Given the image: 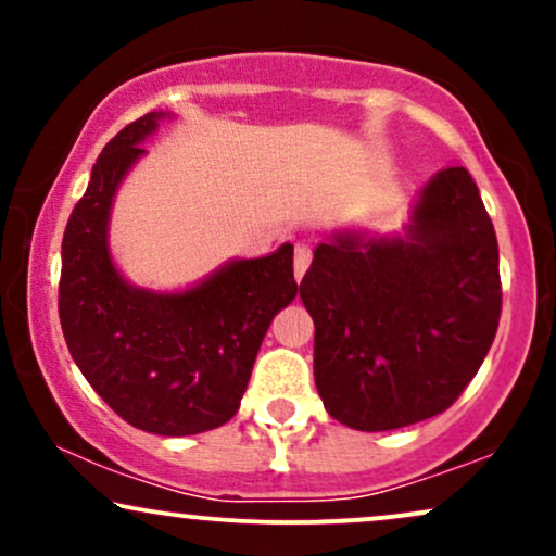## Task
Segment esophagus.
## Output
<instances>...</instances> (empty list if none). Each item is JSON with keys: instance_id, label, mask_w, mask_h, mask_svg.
Wrapping results in <instances>:
<instances>
[{"instance_id": "esophagus-1", "label": "esophagus", "mask_w": 556, "mask_h": 556, "mask_svg": "<svg viewBox=\"0 0 556 556\" xmlns=\"http://www.w3.org/2000/svg\"><path fill=\"white\" fill-rule=\"evenodd\" d=\"M311 258H314V251H311L308 245H295V279H303V274L308 271L311 266Z\"/></svg>"}]
</instances>
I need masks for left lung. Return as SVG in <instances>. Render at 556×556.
<instances>
[{"label":"left lung","mask_w":556,"mask_h":556,"mask_svg":"<svg viewBox=\"0 0 556 556\" xmlns=\"http://www.w3.org/2000/svg\"><path fill=\"white\" fill-rule=\"evenodd\" d=\"M300 298L331 418L392 431L444 413L502 314L500 245L468 169L446 167L420 188L405 235L342 229L318 242Z\"/></svg>","instance_id":"left-lung-1"}]
</instances>
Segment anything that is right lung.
<instances>
[{
  "label": "right lung",
  "instance_id": "add662e5",
  "mask_svg": "<svg viewBox=\"0 0 556 556\" xmlns=\"http://www.w3.org/2000/svg\"><path fill=\"white\" fill-rule=\"evenodd\" d=\"M169 112H149L104 146L62 238L60 321L99 397L140 431L190 437L238 413L271 318L298 295L292 245L235 258L182 292L130 285L114 266L119 182Z\"/></svg>",
  "mask_w": 556,
  "mask_h": 556
}]
</instances>
